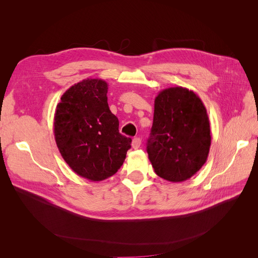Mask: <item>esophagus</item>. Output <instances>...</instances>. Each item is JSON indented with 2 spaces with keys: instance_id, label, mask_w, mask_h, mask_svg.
I'll return each instance as SVG.
<instances>
[{
  "instance_id": "esophagus-1",
  "label": "esophagus",
  "mask_w": 258,
  "mask_h": 258,
  "mask_svg": "<svg viewBox=\"0 0 258 258\" xmlns=\"http://www.w3.org/2000/svg\"><path fill=\"white\" fill-rule=\"evenodd\" d=\"M141 145V139L140 138H134L133 139V142H132V146L133 148H135V150H137V148H139Z\"/></svg>"
}]
</instances>
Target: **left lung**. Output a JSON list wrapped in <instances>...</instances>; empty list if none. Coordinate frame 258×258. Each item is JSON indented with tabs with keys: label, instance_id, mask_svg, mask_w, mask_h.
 I'll use <instances>...</instances> for the list:
<instances>
[{
	"label": "left lung",
	"instance_id": "left-lung-1",
	"mask_svg": "<svg viewBox=\"0 0 258 258\" xmlns=\"http://www.w3.org/2000/svg\"><path fill=\"white\" fill-rule=\"evenodd\" d=\"M210 145L208 114L198 95L183 87L159 92L147 141L148 159L159 177L173 183L190 179L206 163Z\"/></svg>",
	"mask_w": 258,
	"mask_h": 258
}]
</instances>
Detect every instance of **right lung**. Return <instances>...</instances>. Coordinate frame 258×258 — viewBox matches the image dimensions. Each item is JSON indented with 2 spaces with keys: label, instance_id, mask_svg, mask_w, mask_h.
<instances>
[{
  "label": "right lung",
  "instance_id": "right-lung-1",
  "mask_svg": "<svg viewBox=\"0 0 258 258\" xmlns=\"http://www.w3.org/2000/svg\"><path fill=\"white\" fill-rule=\"evenodd\" d=\"M107 84L87 78L68 89L54 114V138L70 168L92 182L112 177L123 164L132 139L119 133L107 104Z\"/></svg>",
  "mask_w": 258,
  "mask_h": 258
}]
</instances>
